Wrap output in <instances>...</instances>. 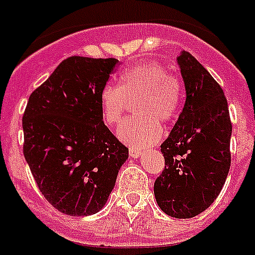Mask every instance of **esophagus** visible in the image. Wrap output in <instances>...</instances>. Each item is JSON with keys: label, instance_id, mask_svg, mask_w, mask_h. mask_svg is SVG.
Returning <instances> with one entry per match:
<instances>
[{"label": "esophagus", "instance_id": "34e87169", "mask_svg": "<svg viewBox=\"0 0 255 255\" xmlns=\"http://www.w3.org/2000/svg\"><path fill=\"white\" fill-rule=\"evenodd\" d=\"M143 149H140V148H136V147H131L129 148V156L133 157V159H137L141 153H143Z\"/></svg>", "mask_w": 255, "mask_h": 255}]
</instances>
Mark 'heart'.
<instances>
[{"label": "heart", "mask_w": 255, "mask_h": 255, "mask_svg": "<svg viewBox=\"0 0 255 255\" xmlns=\"http://www.w3.org/2000/svg\"><path fill=\"white\" fill-rule=\"evenodd\" d=\"M136 100L137 114L124 120L118 136L133 147H148L163 135L160 122H169L177 115L182 100L180 78L161 62L133 63L119 75V86L106 85L100 91V114L107 126L114 127L127 111L128 102Z\"/></svg>", "instance_id": "1"}]
</instances>
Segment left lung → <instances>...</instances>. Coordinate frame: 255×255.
I'll use <instances>...</instances> for the list:
<instances>
[{"label":"left lung","instance_id":"obj_1","mask_svg":"<svg viewBox=\"0 0 255 255\" xmlns=\"http://www.w3.org/2000/svg\"><path fill=\"white\" fill-rule=\"evenodd\" d=\"M185 85L181 114L161 144L165 167L153 192L164 213L192 218L208 209L230 169L232 122L221 86L189 54L177 58Z\"/></svg>","mask_w":255,"mask_h":255}]
</instances>
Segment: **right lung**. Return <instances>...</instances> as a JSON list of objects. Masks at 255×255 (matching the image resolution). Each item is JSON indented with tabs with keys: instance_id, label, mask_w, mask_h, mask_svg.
Here are the masks:
<instances>
[{
	"instance_id": "obj_1",
	"label": "right lung",
	"mask_w": 255,
	"mask_h": 255,
	"mask_svg": "<svg viewBox=\"0 0 255 255\" xmlns=\"http://www.w3.org/2000/svg\"><path fill=\"white\" fill-rule=\"evenodd\" d=\"M118 63L67 58L34 90L23 112L26 161L43 197L67 216L99 212L128 159L100 114V91Z\"/></svg>"
}]
</instances>
